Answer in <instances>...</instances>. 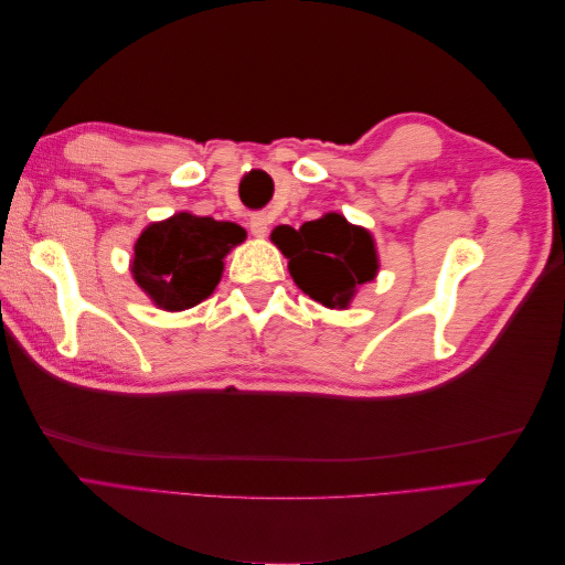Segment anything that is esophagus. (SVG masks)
<instances>
[{
	"instance_id": "esophagus-1",
	"label": "esophagus",
	"mask_w": 565,
	"mask_h": 565,
	"mask_svg": "<svg viewBox=\"0 0 565 565\" xmlns=\"http://www.w3.org/2000/svg\"><path fill=\"white\" fill-rule=\"evenodd\" d=\"M249 233L254 237H266V233H268V218L264 214H254L249 218Z\"/></svg>"
}]
</instances>
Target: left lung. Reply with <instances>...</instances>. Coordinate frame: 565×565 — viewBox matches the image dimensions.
Here are the masks:
<instances>
[{"instance_id": "obj_1", "label": "left lung", "mask_w": 565, "mask_h": 565, "mask_svg": "<svg viewBox=\"0 0 565 565\" xmlns=\"http://www.w3.org/2000/svg\"><path fill=\"white\" fill-rule=\"evenodd\" d=\"M287 259L289 276L303 295L324 309L347 311L358 287L377 278V243L367 228L355 226L344 214L328 212L303 226H276L270 233Z\"/></svg>"}]
</instances>
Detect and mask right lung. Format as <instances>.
Listing matches in <instances>:
<instances>
[{"mask_svg": "<svg viewBox=\"0 0 565 565\" xmlns=\"http://www.w3.org/2000/svg\"><path fill=\"white\" fill-rule=\"evenodd\" d=\"M247 231L233 221L177 212L152 221L134 241L129 270L141 292L162 311L179 313L207 299L233 247Z\"/></svg>", "mask_w": 565, "mask_h": 565, "instance_id": "add662e5", "label": "right lung"}]
</instances>
